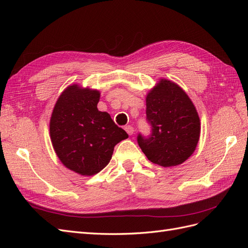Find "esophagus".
I'll return each mask as SVG.
<instances>
[{
    "mask_svg": "<svg viewBox=\"0 0 248 248\" xmlns=\"http://www.w3.org/2000/svg\"><path fill=\"white\" fill-rule=\"evenodd\" d=\"M125 130H126L127 133L129 134V136H131V134H133V132H134V128H133V127H132L131 125L125 126Z\"/></svg>",
    "mask_w": 248,
    "mask_h": 248,
    "instance_id": "34e87169",
    "label": "esophagus"
}]
</instances>
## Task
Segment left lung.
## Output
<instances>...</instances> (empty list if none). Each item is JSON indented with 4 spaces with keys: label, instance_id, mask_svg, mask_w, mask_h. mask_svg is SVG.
Segmentation results:
<instances>
[{
    "label": "left lung",
    "instance_id": "left-lung-1",
    "mask_svg": "<svg viewBox=\"0 0 248 248\" xmlns=\"http://www.w3.org/2000/svg\"><path fill=\"white\" fill-rule=\"evenodd\" d=\"M149 136L138 134L147 158L161 167L181 164L194 152L200 139V118L189 97L178 85L161 79L147 95Z\"/></svg>",
    "mask_w": 248,
    "mask_h": 248
}]
</instances>
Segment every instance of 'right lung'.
Returning a JSON list of instances; mask_svg holds the SVG:
<instances>
[{
	"label": "right lung",
	"instance_id": "1",
	"mask_svg": "<svg viewBox=\"0 0 248 248\" xmlns=\"http://www.w3.org/2000/svg\"><path fill=\"white\" fill-rule=\"evenodd\" d=\"M99 92L70 86L59 97L50 119V139L66 168L92 176L108 166L115 146L128 138L109 114L99 111Z\"/></svg>",
	"mask_w": 248,
	"mask_h": 248
}]
</instances>
